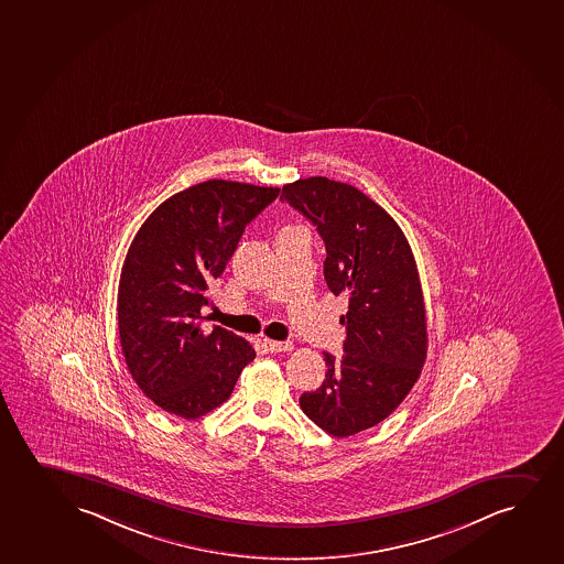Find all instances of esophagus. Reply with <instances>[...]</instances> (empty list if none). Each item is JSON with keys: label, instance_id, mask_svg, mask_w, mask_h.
Here are the masks:
<instances>
[{"label": "esophagus", "instance_id": "1", "mask_svg": "<svg viewBox=\"0 0 564 564\" xmlns=\"http://www.w3.org/2000/svg\"><path fill=\"white\" fill-rule=\"evenodd\" d=\"M265 345L272 352L292 351V347H294L291 341H275V339H265Z\"/></svg>", "mask_w": 564, "mask_h": 564}]
</instances>
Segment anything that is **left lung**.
<instances>
[{"mask_svg":"<svg viewBox=\"0 0 564 564\" xmlns=\"http://www.w3.org/2000/svg\"><path fill=\"white\" fill-rule=\"evenodd\" d=\"M281 199L317 226L326 285L349 296L344 355L323 352L325 381L300 408L332 436H352L389 417L421 376L429 338L417 264L397 220L355 186L310 177L283 186Z\"/></svg>","mask_w":564,"mask_h":564,"instance_id":"obj_1","label":"left lung"}]
</instances>
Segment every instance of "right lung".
<instances>
[{
	"label": "right lung",
	"instance_id": "obj_1",
	"mask_svg": "<svg viewBox=\"0 0 564 564\" xmlns=\"http://www.w3.org/2000/svg\"><path fill=\"white\" fill-rule=\"evenodd\" d=\"M278 196L272 186L204 181L162 202L135 234L120 273V347L133 381L167 413L198 419L219 408L257 355L199 321L246 226Z\"/></svg>",
	"mask_w": 564,
	"mask_h": 564
}]
</instances>
